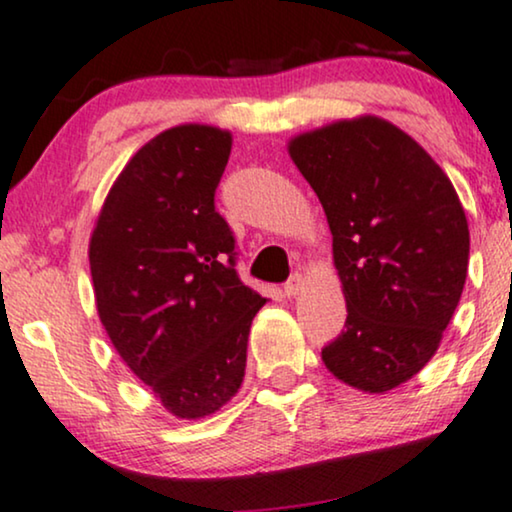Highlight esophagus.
I'll return each mask as SVG.
<instances>
[{
    "instance_id": "34e87169",
    "label": "esophagus",
    "mask_w": 512,
    "mask_h": 512,
    "mask_svg": "<svg viewBox=\"0 0 512 512\" xmlns=\"http://www.w3.org/2000/svg\"><path fill=\"white\" fill-rule=\"evenodd\" d=\"M304 285H306L304 275H301V273H294L292 277H289V282L285 285V294H287V296H296V294H301V292H304Z\"/></svg>"
}]
</instances>
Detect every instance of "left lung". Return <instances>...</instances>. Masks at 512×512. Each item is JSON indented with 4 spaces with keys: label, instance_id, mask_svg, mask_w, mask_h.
Returning <instances> with one entry per match:
<instances>
[{
    "label": "left lung",
    "instance_id": "8db88e82",
    "mask_svg": "<svg viewBox=\"0 0 512 512\" xmlns=\"http://www.w3.org/2000/svg\"><path fill=\"white\" fill-rule=\"evenodd\" d=\"M287 151L323 204L346 299L323 363L384 394L430 363L456 311L470 258L463 204L437 161L384 118L301 132Z\"/></svg>",
    "mask_w": 512,
    "mask_h": 512
}]
</instances>
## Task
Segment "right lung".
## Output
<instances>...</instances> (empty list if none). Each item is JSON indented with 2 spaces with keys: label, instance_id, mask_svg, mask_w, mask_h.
Segmentation results:
<instances>
[{
  "label": "right lung",
  "instance_id": "obj_1",
  "mask_svg": "<svg viewBox=\"0 0 512 512\" xmlns=\"http://www.w3.org/2000/svg\"><path fill=\"white\" fill-rule=\"evenodd\" d=\"M232 135L163 130L125 163L90 237L94 301L118 356L182 420L242 387L261 294L239 280L235 237L213 197Z\"/></svg>",
  "mask_w": 512,
  "mask_h": 512
}]
</instances>
